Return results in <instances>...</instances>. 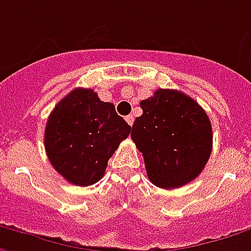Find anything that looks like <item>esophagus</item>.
Returning <instances> with one entry per match:
<instances>
[{
	"mask_svg": "<svg viewBox=\"0 0 251 251\" xmlns=\"http://www.w3.org/2000/svg\"><path fill=\"white\" fill-rule=\"evenodd\" d=\"M125 121L126 122H127V125H133V121H135V119H133V116H132V115H127V116H126L125 118Z\"/></svg>",
	"mask_w": 251,
	"mask_h": 251,
	"instance_id": "obj_1",
	"label": "esophagus"
}]
</instances>
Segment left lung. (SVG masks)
<instances>
[{
  "label": "left lung",
  "mask_w": 251,
  "mask_h": 251,
  "mask_svg": "<svg viewBox=\"0 0 251 251\" xmlns=\"http://www.w3.org/2000/svg\"><path fill=\"white\" fill-rule=\"evenodd\" d=\"M142 116L132 126V140L143 154L147 177L164 190L195 180L212 150V126L206 112L177 90H157L140 102Z\"/></svg>",
  "instance_id": "8db88e82"
}]
</instances>
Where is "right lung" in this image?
<instances>
[{"mask_svg": "<svg viewBox=\"0 0 251 251\" xmlns=\"http://www.w3.org/2000/svg\"><path fill=\"white\" fill-rule=\"evenodd\" d=\"M130 133V126L91 88H75L49 115L45 149L50 164L66 180L93 185L105 174L108 160Z\"/></svg>", "mask_w": 251, "mask_h": 251, "instance_id": "obj_1", "label": "right lung"}]
</instances>
